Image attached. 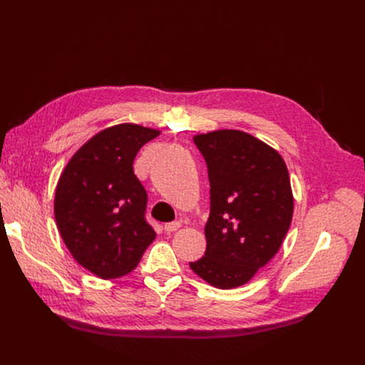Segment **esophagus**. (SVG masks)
<instances>
[{
	"label": "esophagus",
	"instance_id": "1",
	"mask_svg": "<svg viewBox=\"0 0 365 365\" xmlns=\"http://www.w3.org/2000/svg\"><path fill=\"white\" fill-rule=\"evenodd\" d=\"M180 227V222H170V223H165L164 225V231L167 232V234H171V232H175V231H178V229Z\"/></svg>",
	"mask_w": 365,
	"mask_h": 365
}]
</instances>
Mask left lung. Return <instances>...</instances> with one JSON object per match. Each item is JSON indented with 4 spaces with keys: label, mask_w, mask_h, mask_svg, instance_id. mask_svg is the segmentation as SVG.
<instances>
[{
    "label": "left lung",
    "mask_w": 365,
    "mask_h": 365,
    "mask_svg": "<svg viewBox=\"0 0 365 365\" xmlns=\"http://www.w3.org/2000/svg\"><path fill=\"white\" fill-rule=\"evenodd\" d=\"M194 142L208 168L210 216L205 253L189 266L217 289H235L278 253L289 232V170L274 148L240 130L198 134Z\"/></svg>",
    "instance_id": "1"
}]
</instances>
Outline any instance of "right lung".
<instances>
[{
    "label": "right lung",
    "mask_w": 365,
    "mask_h": 365,
    "mask_svg": "<svg viewBox=\"0 0 365 365\" xmlns=\"http://www.w3.org/2000/svg\"><path fill=\"white\" fill-rule=\"evenodd\" d=\"M158 134L127 123L105 128L75 152L57 182L61 237L72 257L102 279L131 272L157 237L145 219L148 195L133 163Z\"/></svg>",
    "instance_id": "1"
}]
</instances>
